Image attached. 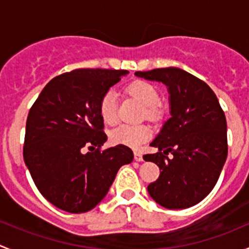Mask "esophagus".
<instances>
[{
    "mask_svg": "<svg viewBox=\"0 0 249 249\" xmlns=\"http://www.w3.org/2000/svg\"><path fill=\"white\" fill-rule=\"evenodd\" d=\"M134 158H135V160H136V161H143V157H142V154H141L140 152H135L134 153Z\"/></svg>",
    "mask_w": 249,
    "mask_h": 249,
    "instance_id": "esophagus-1",
    "label": "esophagus"
}]
</instances>
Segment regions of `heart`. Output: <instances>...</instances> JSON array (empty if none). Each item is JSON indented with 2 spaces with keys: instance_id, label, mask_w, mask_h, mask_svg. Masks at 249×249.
<instances>
[{
  "instance_id": "1",
  "label": "heart",
  "mask_w": 249,
  "mask_h": 249,
  "mask_svg": "<svg viewBox=\"0 0 249 249\" xmlns=\"http://www.w3.org/2000/svg\"><path fill=\"white\" fill-rule=\"evenodd\" d=\"M126 91L145 107L144 113L148 118L155 115V107L160 101L158 90L153 84L145 80H134L126 88ZM100 115L106 124L113 125L118 120L117 94L113 90H107L100 100ZM150 136V130L144 125L123 124L113 129L109 134L110 142L114 144L130 148H139Z\"/></svg>"
}]
</instances>
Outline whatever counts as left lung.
<instances>
[{"label": "left lung", "instance_id": "1", "mask_svg": "<svg viewBox=\"0 0 249 249\" xmlns=\"http://www.w3.org/2000/svg\"><path fill=\"white\" fill-rule=\"evenodd\" d=\"M135 74L166 84L171 105V118L150 143L159 152L143 155L161 170L159 178L148 185V193L162 207H192L214 188L227 160L224 110L203 80L177 67ZM169 152L174 155L171 160Z\"/></svg>", "mask_w": 249, "mask_h": 249}]
</instances>
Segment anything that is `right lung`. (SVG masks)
Wrapping results in <instances>:
<instances>
[{"instance_id":"1","label":"right lung","mask_w":249,"mask_h":249,"mask_svg":"<svg viewBox=\"0 0 249 249\" xmlns=\"http://www.w3.org/2000/svg\"><path fill=\"white\" fill-rule=\"evenodd\" d=\"M126 70L78 69L53 78L30 108L24 160L37 189L70 213L92 210L118 170L134 159L129 147L101 150L107 136L100 100ZM88 152H86V149Z\"/></svg>"}]
</instances>
